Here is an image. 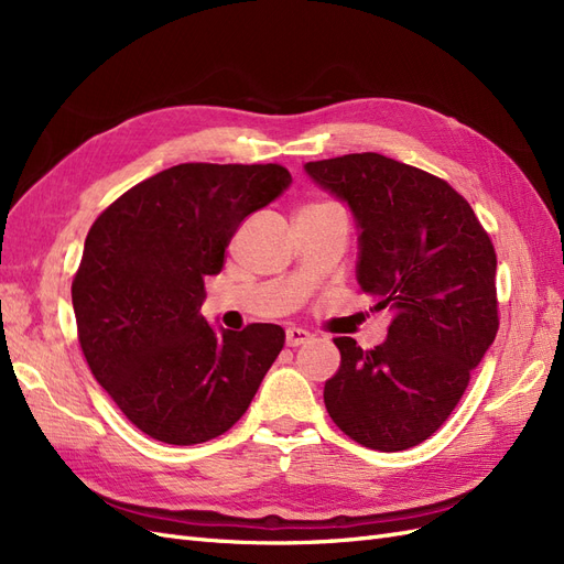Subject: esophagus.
Masks as SVG:
<instances>
[{
	"label": "esophagus",
	"mask_w": 564,
	"mask_h": 564,
	"mask_svg": "<svg viewBox=\"0 0 564 564\" xmlns=\"http://www.w3.org/2000/svg\"><path fill=\"white\" fill-rule=\"evenodd\" d=\"M311 340V334L305 329H299V327H289L286 329V346L289 348H299L303 344H308Z\"/></svg>",
	"instance_id": "1"
}]
</instances>
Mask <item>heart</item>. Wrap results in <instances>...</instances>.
Listing matches in <instances>:
<instances>
[{
	"label": "heart",
	"mask_w": 564,
	"mask_h": 564,
	"mask_svg": "<svg viewBox=\"0 0 564 564\" xmlns=\"http://www.w3.org/2000/svg\"><path fill=\"white\" fill-rule=\"evenodd\" d=\"M313 207H315V204H313Z\"/></svg>",
	"instance_id": "b5f03b06"
}]
</instances>
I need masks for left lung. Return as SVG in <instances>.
I'll return each mask as SVG.
<instances>
[{"label": "left lung", "instance_id": "1", "mask_svg": "<svg viewBox=\"0 0 564 564\" xmlns=\"http://www.w3.org/2000/svg\"><path fill=\"white\" fill-rule=\"evenodd\" d=\"M305 172L348 202L360 228L357 282L392 311L373 350L334 338L340 367L324 404L362 447H416L449 419L499 332L497 251L470 204L423 169L355 152Z\"/></svg>", "mask_w": 564, "mask_h": 564}]
</instances>
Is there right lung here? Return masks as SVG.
Wrapping results in <instances>:
<instances>
[{
    "mask_svg": "<svg viewBox=\"0 0 564 564\" xmlns=\"http://www.w3.org/2000/svg\"><path fill=\"white\" fill-rule=\"evenodd\" d=\"M289 183L282 164L187 162L94 220L73 280L77 338L94 379L152 440L183 447L224 435L280 355V324L216 332L199 311L235 230Z\"/></svg>",
    "mask_w": 564,
    "mask_h": 564,
    "instance_id": "1",
    "label": "right lung"
}]
</instances>
